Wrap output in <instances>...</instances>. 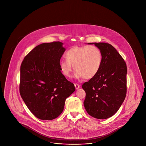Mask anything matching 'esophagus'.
Wrapping results in <instances>:
<instances>
[{
  "label": "esophagus",
  "mask_w": 146,
  "mask_h": 146,
  "mask_svg": "<svg viewBox=\"0 0 146 146\" xmlns=\"http://www.w3.org/2000/svg\"><path fill=\"white\" fill-rule=\"evenodd\" d=\"M74 86L76 89H78L80 88V85L78 84H74Z\"/></svg>",
  "instance_id": "1"
}]
</instances>
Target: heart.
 <instances>
[{
	"instance_id": "b5f03b06",
	"label": "heart",
	"mask_w": 146,
	"mask_h": 146,
	"mask_svg": "<svg viewBox=\"0 0 146 146\" xmlns=\"http://www.w3.org/2000/svg\"><path fill=\"white\" fill-rule=\"evenodd\" d=\"M66 57L67 60H61L59 64L66 77L71 76L74 68L76 78L91 79L98 73L102 62L101 51L94 45L73 46L66 52Z\"/></svg>"
}]
</instances>
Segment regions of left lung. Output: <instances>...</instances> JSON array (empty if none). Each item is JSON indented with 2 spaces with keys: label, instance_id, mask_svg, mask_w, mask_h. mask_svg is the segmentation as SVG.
Returning a JSON list of instances; mask_svg holds the SVG:
<instances>
[{
  "label": "left lung",
  "instance_id": "1",
  "mask_svg": "<svg viewBox=\"0 0 146 146\" xmlns=\"http://www.w3.org/2000/svg\"><path fill=\"white\" fill-rule=\"evenodd\" d=\"M101 51L102 62L98 73L83 84L86 92L84 106L94 118L105 119L117 113L126 95L127 67L123 58L111 45L91 42Z\"/></svg>",
  "mask_w": 146,
  "mask_h": 146
}]
</instances>
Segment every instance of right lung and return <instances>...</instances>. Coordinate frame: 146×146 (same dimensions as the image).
<instances>
[{
	"label": "right lung",
	"instance_id": "1",
	"mask_svg": "<svg viewBox=\"0 0 146 146\" xmlns=\"http://www.w3.org/2000/svg\"><path fill=\"white\" fill-rule=\"evenodd\" d=\"M60 42L42 43L24 58L20 67V93L38 119L50 120L62 112L66 99L76 90L61 72L59 63L66 49Z\"/></svg>",
	"mask_w": 146,
	"mask_h": 146
}]
</instances>
